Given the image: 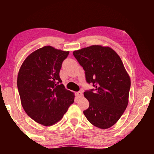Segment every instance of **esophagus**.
Instances as JSON below:
<instances>
[{
	"instance_id": "obj_1",
	"label": "esophagus",
	"mask_w": 154,
	"mask_h": 154,
	"mask_svg": "<svg viewBox=\"0 0 154 154\" xmlns=\"http://www.w3.org/2000/svg\"><path fill=\"white\" fill-rule=\"evenodd\" d=\"M75 94H76V96L78 98H80L83 96V93L82 92H80V91H79V92H77L76 93H75Z\"/></svg>"
}]
</instances>
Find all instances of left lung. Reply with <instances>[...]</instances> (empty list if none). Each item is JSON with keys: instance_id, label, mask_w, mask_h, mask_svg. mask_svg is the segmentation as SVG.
<instances>
[{"instance_id": "obj_1", "label": "left lung", "mask_w": 154, "mask_h": 154, "mask_svg": "<svg viewBox=\"0 0 154 154\" xmlns=\"http://www.w3.org/2000/svg\"><path fill=\"white\" fill-rule=\"evenodd\" d=\"M94 88L83 94L90 105L83 114L96 127L106 129L118 121L127 107L130 79L118 54L109 47L92 45L73 51Z\"/></svg>"}]
</instances>
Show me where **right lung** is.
I'll return each instance as SVG.
<instances>
[{"label": "right lung", "mask_w": 154, "mask_h": 154, "mask_svg": "<svg viewBox=\"0 0 154 154\" xmlns=\"http://www.w3.org/2000/svg\"><path fill=\"white\" fill-rule=\"evenodd\" d=\"M69 51L45 46L32 52L21 66L17 85L22 105L30 118L44 126L60 120L75 96L60 77Z\"/></svg>", "instance_id": "1"}]
</instances>
